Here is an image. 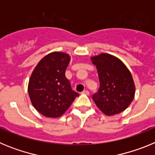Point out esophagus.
<instances>
[{
    "instance_id": "1",
    "label": "esophagus",
    "mask_w": 155,
    "mask_h": 155,
    "mask_svg": "<svg viewBox=\"0 0 155 155\" xmlns=\"http://www.w3.org/2000/svg\"><path fill=\"white\" fill-rule=\"evenodd\" d=\"M82 94H89V91H87V90H84V91H82Z\"/></svg>"
}]
</instances>
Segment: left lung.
Returning <instances> with one entry per match:
<instances>
[{
  "mask_svg": "<svg viewBox=\"0 0 155 155\" xmlns=\"http://www.w3.org/2000/svg\"><path fill=\"white\" fill-rule=\"evenodd\" d=\"M96 66L100 86L92 99L98 109L107 116L125 110L135 94V85L130 72L117 57L107 53L91 57Z\"/></svg>",
  "mask_w": 155,
  "mask_h": 155,
  "instance_id": "obj_1",
  "label": "left lung"
}]
</instances>
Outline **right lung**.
<instances>
[{
  "label": "right lung",
  "mask_w": 155,
  "mask_h": 155,
  "mask_svg": "<svg viewBox=\"0 0 155 155\" xmlns=\"http://www.w3.org/2000/svg\"><path fill=\"white\" fill-rule=\"evenodd\" d=\"M69 62L67 53H49L39 61L30 77L28 91L31 104L46 117L62 116L79 95L72 90L65 76Z\"/></svg>",
  "instance_id": "obj_1"
}]
</instances>
